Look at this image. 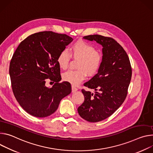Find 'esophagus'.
I'll list each match as a JSON object with an SVG mask.
<instances>
[{
	"mask_svg": "<svg viewBox=\"0 0 153 153\" xmlns=\"http://www.w3.org/2000/svg\"><path fill=\"white\" fill-rule=\"evenodd\" d=\"M77 91H78V89L75 86L72 85V92H76Z\"/></svg>",
	"mask_w": 153,
	"mask_h": 153,
	"instance_id": "1",
	"label": "esophagus"
}]
</instances>
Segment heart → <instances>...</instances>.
Here are the masks:
<instances>
[{
	"label": "heart",
	"instance_id": "obj_1",
	"mask_svg": "<svg viewBox=\"0 0 153 153\" xmlns=\"http://www.w3.org/2000/svg\"><path fill=\"white\" fill-rule=\"evenodd\" d=\"M71 55L79 60L77 64L78 70H70L62 74V79L74 85H78L86 78L87 74L92 76L99 70L102 62V55L95 50L91 44L82 40L75 42L71 48ZM71 55L65 50H62L57 58L58 65L65 69L69 64Z\"/></svg>",
	"mask_w": 153,
	"mask_h": 153
}]
</instances>
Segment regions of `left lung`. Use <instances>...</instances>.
Here are the masks:
<instances>
[{"label":"left lung","mask_w":153,"mask_h":153,"mask_svg":"<svg viewBox=\"0 0 153 153\" xmlns=\"http://www.w3.org/2000/svg\"><path fill=\"white\" fill-rule=\"evenodd\" d=\"M103 47L102 62L98 73L84 86L95 94L82 89L84 101L78 107L79 115L89 122H98L111 116L125 101L132 76L129 57L114 39L101 35L84 36Z\"/></svg>","instance_id":"left-lung-1"}]
</instances>
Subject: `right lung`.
I'll list each match as a JSON object with an SVG mask.
<instances>
[{"label": "right lung", "instance_id": "obj_1", "mask_svg": "<svg viewBox=\"0 0 153 153\" xmlns=\"http://www.w3.org/2000/svg\"><path fill=\"white\" fill-rule=\"evenodd\" d=\"M73 39L64 34L41 31L28 36L16 50L10 64L12 89L21 106L29 114L46 117L53 114L61 100L72 92L69 82L61 83L59 53ZM56 83L45 86L46 79Z\"/></svg>", "mask_w": 153, "mask_h": 153}]
</instances>
